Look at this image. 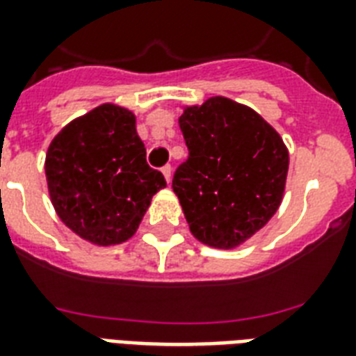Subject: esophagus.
Returning a JSON list of instances; mask_svg holds the SVG:
<instances>
[{"label": "esophagus", "mask_w": 356, "mask_h": 356, "mask_svg": "<svg viewBox=\"0 0 356 356\" xmlns=\"http://www.w3.org/2000/svg\"><path fill=\"white\" fill-rule=\"evenodd\" d=\"M162 175H164V179H166L168 184L172 183V166H170V164L162 168Z\"/></svg>", "instance_id": "esophagus-1"}]
</instances>
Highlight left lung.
Masks as SVG:
<instances>
[{
    "label": "left lung",
    "mask_w": 356,
    "mask_h": 356,
    "mask_svg": "<svg viewBox=\"0 0 356 356\" xmlns=\"http://www.w3.org/2000/svg\"><path fill=\"white\" fill-rule=\"evenodd\" d=\"M188 159L173 192L190 233L214 249H234L270 222L281 205L288 149L259 113L223 96L183 108Z\"/></svg>",
    "instance_id": "left-lung-1"
}]
</instances>
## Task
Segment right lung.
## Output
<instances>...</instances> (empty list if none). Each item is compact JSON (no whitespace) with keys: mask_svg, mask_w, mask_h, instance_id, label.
<instances>
[{"mask_svg":"<svg viewBox=\"0 0 356 356\" xmlns=\"http://www.w3.org/2000/svg\"><path fill=\"white\" fill-rule=\"evenodd\" d=\"M44 168L64 225L103 248L127 242L151 197L166 186L164 175L145 162L136 116L114 103L72 120L51 140Z\"/></svg>","mask_w":356,"mask_h":356,"instance_id":"add662e5","label":"right lung"}]
</instances>
